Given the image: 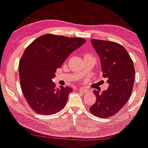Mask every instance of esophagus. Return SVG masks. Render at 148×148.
Returning a JSON list of instances; mask_svg holds the SVG:
<instances>
[{
    "label": "esophagus",
    "instance_id": "34e87169",
    "mask_svg": "<svg viewBox=\"0 0 148 148\" xmlns=\"http://www.w3.org/2000/svg\"><path fill=\"white\" fill-rule=\"evenodd\" d=\"M79 90L82 92V93H86V92H88V90H86V88H82V87L80 88Z\"/></svg>",
    "mask_w": 148,
    "mask_h": 148
}]
</instances>
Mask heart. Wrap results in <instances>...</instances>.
<instances>
[{"label":"heart","mask_w":148,"mask_h":148,"mask_svg":"<svg viewBox=\"0 0 148 148\" xmlns=\"http://www.w3.org/2000/svg\"><path fill=\"white\" fill-rule=\"evenodd\" d=\"M86 56H88V55H86Z\"/></svg>","instance_id":"b5f03b06"}]
</instances>
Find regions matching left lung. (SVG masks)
<instances>
[{
    "label": "left lung",
    "mask_w": 148,
    "mask_h": 148,
    "mask_svg": "<svg viewBox=\"0 0 148 148\" xmlns=\"http://www.w3.org/2000/svg\"><path fill=\"white\" fill-rule=\"evenodd\" d=\"M91 43L101 60L103 77L108 79V89L94 90L96 101L89 108L94 116H114L129 99L135 80V68L127 51L119 43L92 39Z\"/></svg>",
    "instance_id": "left-lung-1"
}]
</instances>
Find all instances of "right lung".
I'll return each instance as SVG.
<instances>
[{
  "label": "right lung",
  "mask_w": 148,
  "mask_h": 148,
  "mask_svg": "<svg viewBox=\"0 0 148 148\" xmlns=\"http://www.w3.org/2000/svg\"><path fill=\"white\" fill-rule=\"evenodd\" d=\"M85 41L48 34L38 37L25 49L19 64V80L23 96L35 112L51 115L66 105L72 88H56L52 79L69 55Z\"/></svg>",
  "instance_id": "add662e5"
}]
</instances>
